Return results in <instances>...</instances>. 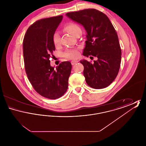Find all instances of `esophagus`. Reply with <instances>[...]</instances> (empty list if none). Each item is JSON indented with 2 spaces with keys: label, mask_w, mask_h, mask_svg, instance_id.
Instances as JSON below:
<instances>
[{
  "label": "esophagus",
  "mask_w": 146,
  "mask_h": 146,
  "mask_svg": "<svg viewBox=\"0 0 146 146\" xmlns=\"http://www.w3.org/2000/svg\"><path fill=\"white\" fill-rule=\"evenodd\" d=\"M78 62V61H75V60H73V61H71V63H72V65H74Z\"/></svg>",
  "instance_id": "34e87169"
}]
</instances>
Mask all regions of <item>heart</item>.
Instances as JSON below:
<instances>
[{
	"label": "heart",
	"mask_w": 146,
	"mask_h": 146,
	"mask_svg": "<svg viewBox=\"0 0 146 146\" xmlns=\"http://www.w3.org/2000/svg\"><path fill=\"white\" fill-rule=\"evenodd\" d=\"M64 31H67V32L70 33V34L75 36L78 32H82L81 29L79 27V26L74 23H70L67 24L64 26ZM52 41L55 46H58L60 45L61 39L60 35L57 32H55L53 35ZM64 55L67 58L75 59L78 57L79 55V52L77 49H69L64 52Z\"/></svg>",
	"instance_id": "obj_1"
}]
</instances>
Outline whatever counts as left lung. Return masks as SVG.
Returning a JSON list of instances; mask_svg holds the SVG:
<instances>
[{
    "label": "left lung",
    "instance_id": "left-lung-1",
    "mask_svg": "<svg viewBox=\"0 0 146 146\" xmlns=\"http://www.w3.org/2000/svg\"><path fill=\"white\" fill-rule=\"evenodd\" d=\"M66 16L86 30L83 55L97 57L94 63L80 61L86 83L96 89L107 87L118 75L121 57L118 35L111 22L105 14L94 9L68 13Z\"/></svg>",
    "mask_w": 146,
    "mask_h": 146
}]
</instances>
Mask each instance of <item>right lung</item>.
Wrapping results in <instances>:
<instances>
[{"mask_svg": "<svg viewBox=\"0 0 146 146\" xmlns=\"http://www.w3.org/2000/svg\"><path fill=\"white\" fill-rule=\"evenodd\" d=\"M62 19L60 15L36 21L28 28L23 42L25 67L30 83L39 94L52 100L67 90L72 70L69 61L54 68L49 60L55 50L52 36Z\"/></svg>", "mask_w": 146, "mask_h": 146, "instance_id": "obj_1", "label": "right lung"}]
</instances>
